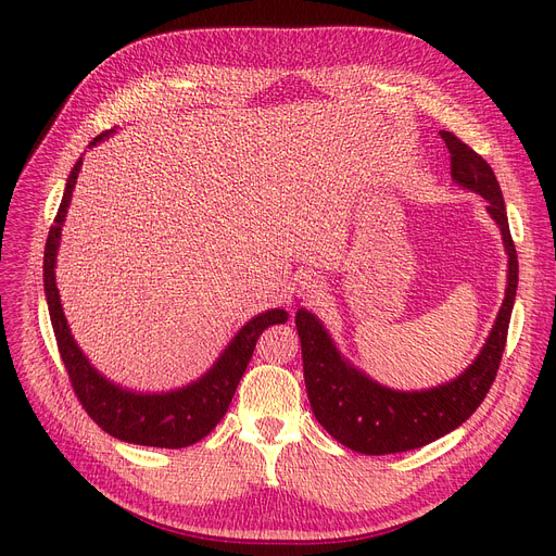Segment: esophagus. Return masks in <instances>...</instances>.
Wrapping results in <instances>:
<instances>
[{"instance_id": "esophagus-1", "label": "esophagus", "mask_w": 556, "mask_h": 556, "mask_svg": "<svg viewBox=\"0 0 556 556\" xmlns=\"http://www.w3.org/2000/svg\"><path fill=\"white\" fill-rule=\"evenodd\" d=\"M295 293H298V298L313 302V300H319V298L325 295V286L315 275H306L304 273L295 281Z\"/></svg>"}]
</instances>
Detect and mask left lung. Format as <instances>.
Segmentation results:
<instances>
[{"label":"left lung","mask_w":556,"mask_h":556,"mask_svg":"<svg viewBox=\"0 0 556 556\" xmlns=\"http://www.w3.org/2000/svg\"><path fill=\"white\" fill-rule=\"evenodd\" d=\"M440 135L451 153L455 185L482 195L489 202V216L501 227L507 252L505 300L478 358L453 381L419 392H401L376 383L338 352L329 331L311 311H298L295 325L302 340L304 381L313 415L333 440L365 455L421 448L462 426L484 401L505 352L518 288V256L503 191L491 166L471 146L448 130Z\"/></svg>","instance_id":"8db88e82"}]
</instances>
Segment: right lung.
I'll list each match as a JSON object with an SVG mask.
<instances>
[{"label":"right lung","mask_w":556,"mask_h":556,"mask_svg":"<svg viewBox=\"0 0 556 556\" xmlns=\"http://www.w3.org/2000/svg\"><path fill=\"white\" fill-rule=\"evenodd\" d=\"M114 130H105L90 141L97 146L99 141L108 139ZM83 157L74 164L63 202L58 207L53 225L49 229V239L45 245V295L49 304L51 327L55 333L58 352L65 363L70 374L72 388L90 415L108 434L116 440L139 444V446H155V448H185L202 437H207L216 424L225 417L227 407L231 403L233 392L241 381L243 371L254 354V346L258 336L266 331L270 325H283L288 313L283 308H270L266 313H258L252 317L241 331L231 338L225 346V352L218 356L214 367L204 371L198 381L160 394H143L124 390L114 386L103 374H99L92 363L85 358L80 346L76 344L70 325L63 313L61 295H58L55 286V256L58 245H61V231L67 216V207L72 202V191L78 178Z\"/></svg>","instance_id":"right-lung-1"}]
</instances>
